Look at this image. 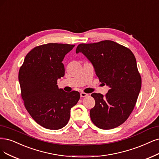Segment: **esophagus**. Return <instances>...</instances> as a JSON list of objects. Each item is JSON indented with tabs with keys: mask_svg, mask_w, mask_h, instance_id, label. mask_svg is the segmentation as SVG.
<instances>
[{
	"mask_svg": "<svg viewBox=\"0 0 159 159\" xmlns=\"http://www.w3.org/2000/svg\"><path fill=\"white\" fill-rule=\"evenodd\" d=\"M87 95H88V94H87V93H84V92H81L80 93L81 97H87Z\"/></svg>",
	"mask_w": 159,
	"mask_h": 159,
	"instance_id": "obj_1",
	"label": "esophagus"
}]
</instances>
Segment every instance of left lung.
Here are the masks:
<instances>
[{"label":"left lung","instance_id":"1","mask_svg":"<svg viewBox=\"0 0 159 159\" xmlns=\"http://www.w3.org/2000/svg\"><path fill=\"white\" fill-rule=\"evenodd\" d=\"M75 52L84 54L100 81L110 87L105 97L96 93L91 95L95 101L90 110L91 121L102 129L119 126L133 111L141 87L134 54L128 48L109 40L82 43Z\"/></svg>","mask_w":159,"mask_h":159}]
</instances>
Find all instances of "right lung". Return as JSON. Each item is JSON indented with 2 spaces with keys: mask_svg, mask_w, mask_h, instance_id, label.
<instances>
[{
  "mask_svg": "<svg viewBox=\"0 0 159 159\" xmlns=\"http://www.w3.org/2000/svg\"><path fill=\"white\" fill-rule=\"evenodd\" d=\"M74 45L48 43L27 53L18 80L24 105L32 118L43 128L57 130L66 125L70 110L78 102L80 93L59 89L58 79L64 75L62 61Z\"/></svg>",
  "mask_w": 159,
  "mask_h": 159,
  "instance_id": "obj_1",
  "label": "right lung"
}]
</instances>
